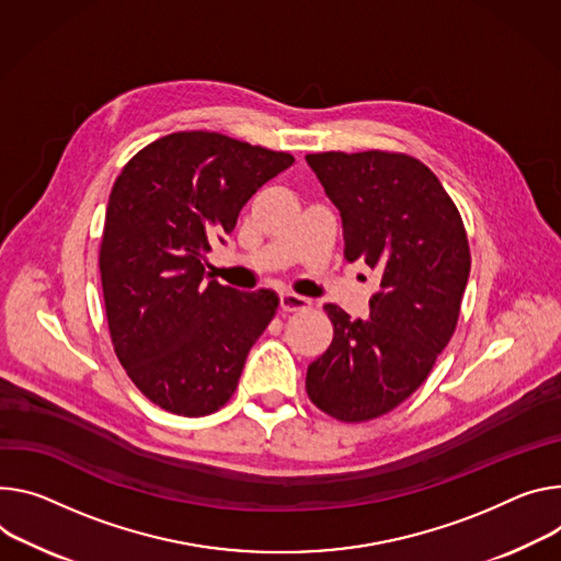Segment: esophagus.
<instances>
[{"label":"esophagus","instance_id":"esophagus-1","mask_svg":"<svg viewBox=\"0 0 561 561\" xmlns=\"http://www.w3.org/2000/svg\"><path fill=\"white\" fill-rule=\"evenodd\" d=\"M279 307L284 313H295V311H309L311 309V299L301 297L295 293H282L279 295Z\"/></svg>","mask_w":561,"mask_h":561}]
</instances>
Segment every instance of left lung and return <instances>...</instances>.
<instances>
[{"label":"left lung","mask_w":561,"mask_h":561,"mask_svg":"<svg viewBox=\"0 0 561 561\" xmlns=\"http://www.w3.org/2000/svg\"><path fill=\"white\" fill-rule=\"evenodd\" d=\"M307 163L340 210L344 260L380 273L369 318L324 311L333 342L309 365L307 393L324 414L365 423L389 414L447 346L470 275L461 215L436 174L400 151H320Z\"/></svg>","instance_id":"1"}]
</instances>
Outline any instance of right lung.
<instances>
[{
  "mask_svg": "<svg viewBox=\"0 0 561 561\" xmlns=\"http://www.w3.org/2000/svg\"><path fill=\"white\" fill-rule=\"evenodd\" d=\"M293 163L198 129L149 142L118 174L98 257L107 324L127 376L161 410L208 416L234 393L279 299L206 282L203 262L210 239L232 232L248 198Z\"/></svg>",
  "mask_w": 561,
  "mask_h": 561,
  "instance_id": "right-lung-1",
  "label": "right lung"
}]
</instances>
